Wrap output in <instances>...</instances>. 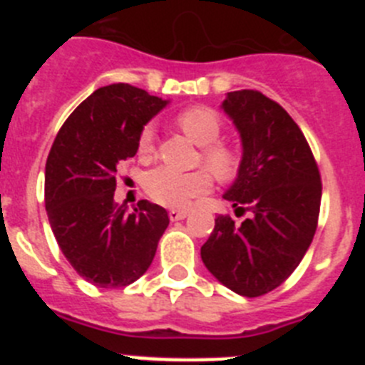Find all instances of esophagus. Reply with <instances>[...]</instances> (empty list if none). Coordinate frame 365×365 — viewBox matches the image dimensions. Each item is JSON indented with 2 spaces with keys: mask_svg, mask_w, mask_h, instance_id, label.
<instances>
[{
  "mask_svg": "<svg viewBox=\"0 0 365 365\" xmlns=\"http://www.w3.org/2000/svg\"><path fill=\"white\" fill-rule=\"evenodd\" d=\"M188 215V210H170V219L172 221H180Z\"/></svg>",
  "mask_w": 365,
  "mask_h": 365,
  "instance_id": "obj_1",
  "label": "esophagus"
}]
</instances>
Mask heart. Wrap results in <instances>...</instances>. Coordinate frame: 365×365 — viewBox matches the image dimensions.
<instances>
[{
  "instance_id": "1",
  "label": "heart",
  "mask_w": 365,
  "mask_h": 365,
  "mask_svg": "<svg viewBox=\"0 0 365 365\" xmlns=\"http://www.w3.org/2000/svg\"><path fill=\"white\" fill-rule=\"evenodd\" d=\"M177 124L193 143L201 146V163L221 180H232L241 170L240 151L228 143H221L222 118L208 106H192L179 113ZM155 150V128L144 125L138 137V153L150 155ZM210 171V172H211ZM201 168L193 172H179L170 166H157L144 175L148 195L170 208H188L195 199L212 190L214 177Z\"/></svg>"
}]
</instances>
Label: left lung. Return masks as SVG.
<instances>
[{
  "mask_svg": "<svg viewBox=\"0 0 365 365\" xmlns=\"http://www.w3.org/2000/svg\"><path fill=\"white\" fill-rule=\"evenodd\" d=\"M222 108L243 140L240 175L225 199L252 215L241 225L219 215L201 257L222 285L257 298L282 285L307 252L322 177L307 138L278 102L241 89L228 93Z\"/></svg>",
  "mask_w": 365,
  "mask_h": 365,
  "instance_id": "8db88e82",
  "label": "left lung"
}]
</instances>
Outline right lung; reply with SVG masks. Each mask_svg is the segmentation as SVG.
<instances>
[{
	"label": "right lung",
	"mask_w": 365,
	"mask_h": 365,
	"mask_svg": "<svg viewBox=\"0 0 365 365\" xmlns=\"http://www.w3.org/2000/svg\"><path fill=\"white\" fill-rule=\"evenodd\" d=\"M166 106L130 83L87 96L54 138L45 164V210L58 247L76 272L100 289L138 279L170 225L163 206L117 205V166L138 150L143 125Z\"/></svg>",
	"instance_id": "1"
}]
</instances>
